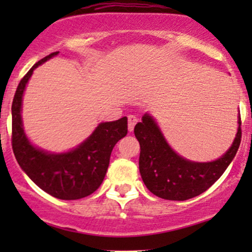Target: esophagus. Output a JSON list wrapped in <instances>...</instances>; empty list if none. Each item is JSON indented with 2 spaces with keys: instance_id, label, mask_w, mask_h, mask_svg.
<instances>
[{
  "instance_id": "obj_1",
  "label": "esophagus",
  "mask_w": 252,
  "mask_h": 252,
  "mask_svg": "<svg viewBox=\"0 0 252 252\" xmlns=\"http://www.w3.org/2000/svg\"><path fill=\"white\" fill-rule=\"evenodd\" d=\"M136 123H138V118H136L135 116H133V114L128 116V129H129V131L134 130V126H135Z\"/></svg>"
}]
</instances>
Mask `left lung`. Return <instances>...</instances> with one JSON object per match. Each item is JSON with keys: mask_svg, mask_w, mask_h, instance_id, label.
<instances>
[{"mask_svg": "<svg viewBox=\"0 0 252 252\" xmlns=\"http://www.w3.org/2000/svg\"><path fill=\"white\" fill-rule=\"evenodd\" d=\"M232 146L220 158L195 162L184 158L169 146L158 124L149 113L134 128L140 144L139 171L147 189L164 200L184 201L206 191L215 184L235 157L241 140L240 113Z\"/></svg>", "mask_w": 252, "mask_h": 252, "instance_id": "obj_1", "label": "left lung"}]
</instances>
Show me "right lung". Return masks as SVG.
Wrapping results in <instances>:
<instances>
[{
	"label": "right lung",
	"instance_id": "obj_1",
	"mask_svg": "<svg viewBox=\"0 0 252 252\" xmlns=\"http://www.w3.org/2000/svg\"><path fill=\"white\" fill-rule=\"evenodd\" d=\"M58 53L35 63L18 85L12 103V147L20 168L40 189L57 199L78 200L91 195L102 184L112 150L128 133V118L100 123L88 139L67 152H50L34 146L23 126V95L34 69Z\"/></svg>",
	"mask_w": 252,
	"mask_h": 252
}]
</instances>
